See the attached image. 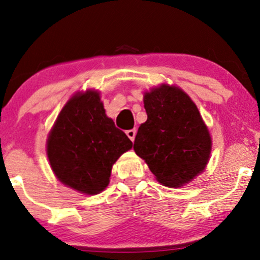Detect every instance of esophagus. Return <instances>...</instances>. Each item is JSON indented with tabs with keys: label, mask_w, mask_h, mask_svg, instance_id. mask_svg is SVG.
I'll return each instance as SVG.
<instances>
[{
	"label": "esophagus",
	"mask_w": 260,
	"mask_h": 260,
	"mask_svg": "<svg viewBox=\"0 0 260 260\" xmlns=\"http://www.w3.org/2000/svg\"><path fill=\"white\" fill-rule=\"evenodd\" d=\"M126 134H127V137L129 138L131 140L134 141V139H136V136H137V129H129V131H127Z\"/></svg>",
	"instance_id": "34e87169"
}]
</instances>
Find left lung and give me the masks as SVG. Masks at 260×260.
I'll list each match as a JSON object with an SVG mask.
<instances>
[{"instance_id": "left-lung-1", "label": "left lung", "mask_w": 260, "mask_h": 260, "mask_svg": "<svg viewBox=\"0 0 260 260\" xmlns=\"http://www.w3.org/2000/svg\"><path fill=\"white\" fill-rule=\"evenodd\" d=\"M147 120L141 123L133 149L157 181L181 187L205 169L211 137L198 108L181 88L162 84L144 94Z\"/></svg>"}]
</instances>
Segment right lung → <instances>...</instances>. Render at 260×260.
<instances>
[{
  "mask_svg": "<svg viewBox=\"0 0 260 260\" xmlns=\"http://www.w3.org/2000/svg\"><path fill=\"white\" fill-rule=\"evenodd\" d=\"M133 143L106 115L100 93L78 92L62 108L47 140L51 169L63 185L98 194L109 185L113 164Z\"/></svg>",
  "mask_w": 260,
  "mask_h": 260,
  "instance_id": "add662e5",
  "label": "right lung"
}]
</instances>
